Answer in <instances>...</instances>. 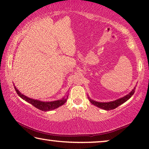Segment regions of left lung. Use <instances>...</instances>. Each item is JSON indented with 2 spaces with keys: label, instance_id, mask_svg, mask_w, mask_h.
Returning a JSON list of instances; mask_svg holds the SVG:
<instances>
[{
  "label": "left lung",
  "instance_id": "left-lung-1",
  "mask_svg": "<svg viewBox=\"0 0 149 149\" xmlns=\"http://www.w3.org/2000/svg\"><path fill=\"white\" fill-rule=\"evenodd\" d=\"M135 92V88L133 89V90L130 92L129 94L126 95V96H124L121 98H119L116 100L113 101V102H98L94 101L93 100H91L90 97H88L89 100H90V102L92 103L94 105L97 106L98 108H100L103 110H113L115 109V108H117L118 106H119L121 104H123V103L125 102L128 100V99H130L131 96L134 94V93Z\"/></svg>",
  "mask_w": 149,
  "mask_h": 149
}]
</instances>
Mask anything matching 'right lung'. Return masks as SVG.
<instances>
[{"instance_id":"right-lung-1","label":"right lung","mask_w":149,"mask_h":149,"mask_svg":"<svg viewBox=\"0 0 149 149\" xmlns=\"http://www.w3.org/2000/svg\"><path fill=\"white\" fill-rule=\"evenodd\" d=\"M15 91H16L17 94L21 97L22 99H23L24 100H25L27 102L30 103L32 104L33 106H34L35 108H38V109L41 110L42 111H49L54 110L55 108L59 107L63 105V104H65L67 101V98H65V97H63L61 100H59L56 101H53V102H42L40 100H34L32 98H30V97H28L25 96V95L22 94L21 92H19V90H17V88L15 86Z\"/></svg>"}]
</instances>
